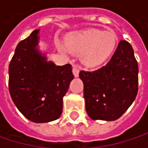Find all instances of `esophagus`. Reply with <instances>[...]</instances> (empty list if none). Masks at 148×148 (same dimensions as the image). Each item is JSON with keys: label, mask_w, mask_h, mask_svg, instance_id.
Listing matches in <instances>:
<instances>
[{"label": "esophagus", "mask_w": 148, "mask_h": 148, "mask_svg": "<svg viewBox=\"0 0 148 148\" xmlns=\"http://www.w3.org/2000/svg\"><path fill=\"white\" fill-rule=\"evenodd\" d=\"M73 74H74V77H79V69H77L75 66L73 68Z\"/></svg>", "instance_id": "34e87169"}]
</instances>
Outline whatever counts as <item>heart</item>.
<instances>
[{"instance_id":"heart-1","label":"heart","mask_w":148,"mask_h":148,"mask_svg":"<svg viewBox=\"0 0 148 148\" xmlns=\"http://www.w3.org/2000/svg\"><path fill=\"white\" fill-rule=\"evenodd\" d=\"M117 37L112 31L103 32L98 29L76 31L65 37V45L72 51L80 54L84 65L92 68L103 63L114 52ZM63 52L64 49L59 46Z\"/></svg>"}]
</instances>
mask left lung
<instances>
[{"label":"left lung","mask_w":148,"mask_h":148,"mask_svg":"<svg viewBox=\"0 0 148 148\" xmlns=\"http://www.w3.org/2000/svg\"><path fill=\"white\" fill-rule=\"evenodd\" d=\"M138 63L130 44L121 40L110 62L93 72L80 71L86 110L93 120L115 121L138 92Z\"/></svg>","instance_id":"8db88e82"}]
</instances>
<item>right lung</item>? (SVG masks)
Masks as SVG:
<instances>
[{
    "mask_svg": "<svg viewBox=\"0 0 148 148\" xmlns=\"http://www.w3.org/2000/svg\"><path fill=\"white\" fill-rule=\"evenodd\" d=\"M39 30L18 43L8 69L9 92L28 120L43 123L58 119L62 99L74 79L72 66H56L39 48Z\"/></svg>",
    "mask_w": 148,
    "mask_h": 148,
    "instance_id": "obj_1",
    "label": "right lung"
}]
</instances>
